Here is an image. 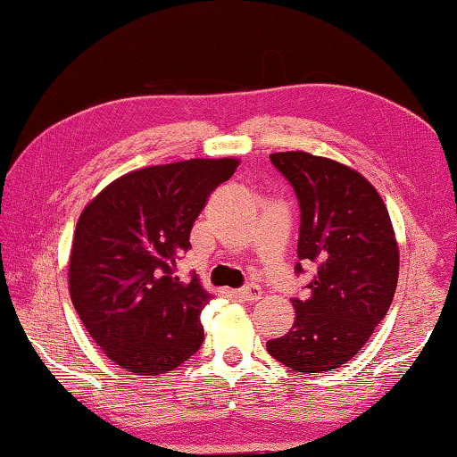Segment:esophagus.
<instances>
[{"mask_svg": "<svg viewBox=\"0 0 457 457\" xmlns=\"http://www.w3.org/2000/svg\"><path fill=\"white\" fill-rule=\"evenodd\" d=\"M237 296L240 300H246V303H256V300L262 296V290L258 288L256 284H246V287L237 290Z\"/></svg>", "mask_w": 457, "mask_h": 457, "instance_id": "esophagus-1", "label": "esophagus"}]
</instances>
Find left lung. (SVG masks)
I'll return each instance as SVG.
<instances>
[{
    "label": "left lung",
    "instance_id": "left-lung-1",
    "mask_svg": "<svg viewBox=\"0 0 457 457\" xmlns=\"http://www.w3.org/2000/svg\"><path fill=\"white\" fill-rule=\"evenodd\" d=\"M300 204L298 258L316 264L292 328L266 342L296 372L324 374L358 354L388 312L400 251L388 209L358 170L304 151L272 153ZM303 272V264H296Z\"/></svg>",
    "mask_w": 457,
    "mask_h": 457
}]
</instances>
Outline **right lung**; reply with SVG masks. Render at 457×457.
Instances as JSON below:
<instances>
[{
    "mask_svg": "<svg viewBox=\"0 0 457 457\" xmlns=\"http://www.w3.org/2000/svg\"><path fill=\"white\" fill-rule=\"evenodd\" d=\"M238 159H188L115 179L85 206L69 256V295L95 344L137 376L179 368L203 344L199 278L173 277L209 195Z\"/></svg>",
    "mask_w": 457,
    "mask_h": 457,
    "instance_id": "1",
    "label": "right lung"
}]
</instances>
